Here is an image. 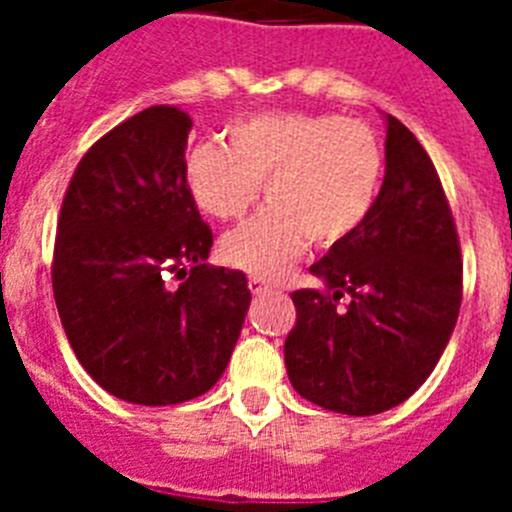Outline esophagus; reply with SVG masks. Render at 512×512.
<instances>
[{
    "instance_id": "obj_1",
    "label": "esophagus",
    "mask_w": 512,
    "mask_h": 512,
    "mask_svg": "<svg viewBox=\"0 0 512 512\" xmlns=\"http://www.w3.org/2000/svg\"><path fill=\"white\" fill-rule=\"evenodd\" d=\"M248 289H251L253 295H261V292L271 289V282L266 277H259V274H253V277H248Z\"/></svg>"
}]
</instances>
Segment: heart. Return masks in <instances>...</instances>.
Masks as SVG:
<instances>
[{"instance_id":"heart-1","label":"heart","mask_w":512,"mask_h":512,"mask_svg":"<svg viewBox=\"0 0 512 512\" xmlns=\"http://www.w3.org/2000/svg\"><path fill=\"white\" fill-rule=\"evenodd\" d=\"M387 158L366 122L310 112H266L235 122L228 146L207 140L187 156L194 202L215 220H238L269 205L223 238V259L277 277L315 248L354 238L377 207Z\"/></svg>"}]
</instances>
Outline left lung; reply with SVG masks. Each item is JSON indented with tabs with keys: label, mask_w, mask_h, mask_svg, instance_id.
I'll list each match as a JSON object with an SVG mask.
<instances>
[{
	"label": "left lung",
	"mask_w": 512,
	"mask_h": 512,
	"mask_svg": "<svg viewBox=\"0 0 512 512\" xmlns=\"http://www.w3.org/2000/svg\"><path fill=\"white\" fill-rule=\"evenodd\" d=\"M387 171L364 228L310 271L323 289H297L284 341L289 382L343 415H377L428 379L461 307V248L431 156L387 115Z\"/></svg>",
	"instance_id": "1"
}]
</instances>
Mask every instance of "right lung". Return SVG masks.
<instances>
[{
	"instance_id": "obj_1",
	"label": "right lung",
	"mask_w": 512,
	"mask_h": 512,
	"mask_svg": "<svg viewBox=\"0 0 512 512\" xmlns=\"http://www.w3.org/2000/svg\"><path fill=\"white\" fill-rule=\"evenodd\" d=\"M189 130L187 112L158 104L104 133L71 176L53 246L76 359L102 390L151 408L223 377L251 302L243 271L205 264L212 230L184 176Z\"/></svg>"
}]
</instances>
